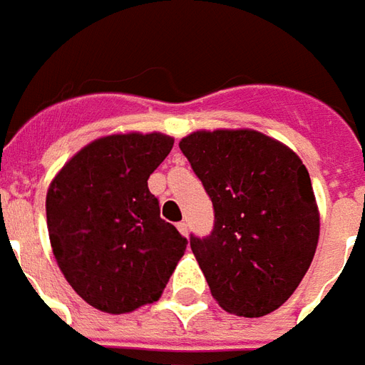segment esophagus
<instances>
[{
  "mask_svg": "<svg viewBox=\"0 0 365 365\" xmlns=\"http://www.w3.org/2000/svg\"><path fill=\"white\" fill-rule=\"evenodd\" d=\"M177 228H178V232L182 234V236H188V224H187V222H178Z\"/></svg>",
  "mask_w": 365,
  "mask_h": 365,
  "instance_id": "esophagus-1",
  "label": "esophagus"
}]
</instances>
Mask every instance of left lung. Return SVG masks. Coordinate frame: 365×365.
Returning <instances> with one entry per match:
<instances>
[{
	"label": "left lung",
	"mask_w": 365,
	"mask_h": 365,
	"mask_svg": "<svg viewBox=\"0 0 365 365\" xmlns=\"http://www.w3.org/2000/svg\"><path fill=\"white\" fill-rule=\"evenodd\" d=\"M178 147L214 206L210 236H190L212 297L237 317L269 314L294 293L319 244L309 170L253 129L195 131Z\"/></svg>",
	"instance_id": "obj_1"
}]
</instances>
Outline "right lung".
Listing matches in <instances>:
<instances>
[{
    "label": "right lung",
    "mask_w": 365,
    "mask_h": 365,
    "mask_svg": "<svg viewBox=\"0 0 365 365\" xmlns=\"http://www.w3.org/2000/svg\"><path fill=\"white\" fill-rule=\"evenodd\" d=\"M163 133H115L88 143L46 192V226L66 281L94 309L131 312L157 301L187 237L161 218L147 180L170 153Z\"/></svg>",
    "instance_id": "obj_1"
}]
</instances>
